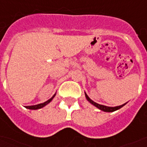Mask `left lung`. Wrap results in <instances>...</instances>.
<instances>
[{
	"label": "left lung",
	"mask_w": 147,
	"mask_h": 147,
	"mask_svg": "<svg viewBox=\"0 0 147 147\" xmlns=\"http://www.w3.org/2000/svg\"><path fill=\"white\" fill-rule=\"evenodd\" d=\"M85 95H86V99L88 100V102H90L92 105H94V106H96L97 108H98L99 109H101V110L104 111V112H114V111L117 110V109H119L122 108L123 105H125V104H123V105H120V106H117V107H108V106H105V105H99V104H98V103H96V102H93L91 99L89 97L87 96V94H86V93H85Z\"/></svg>",
	"instance_id": "1"
}]
</instances>
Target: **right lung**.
Instances as JSON below:
<instances>
[{"instance_id":"1","label":"right lung","mask_w":147,"mask_h":147,"mask_svg":"<svg viewBox=\"0 0 147 147\" xmlns=\"http://www.w3.org/2000/svg\"><path fill=\"white\" fill-rule=\"evenodd\" d=\"M54 97V96H53ZM53 97L52 98H50L49 100H48L47 102H44V103H42V104H38V105H31V106H26V108L27 109H41L42 108V107H44L45 105H46L48 103H49V102H51L52 99L53 98Z\"/></svg>"}]
</instances>
